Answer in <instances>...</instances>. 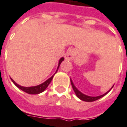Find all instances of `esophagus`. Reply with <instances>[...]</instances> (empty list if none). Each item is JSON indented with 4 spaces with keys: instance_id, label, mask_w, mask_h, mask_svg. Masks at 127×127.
Segmentation results:
<instances>
[{
    "instance_id": "1",
    "label": "esophagus",
    "mask_w": 127,
    "mask_h": 127,
    "mask_svg": "<svg viewBox=\"0 0 127 127\" xmlns=\"http://www.w3.org/2000/svg\"><path fill=\"white\" fill-rule=\"evenodd\" d=\"M75 54V51L73 49H69L66 51V52L64 54V58L67 61H71L73 58Z\"/></svg>"
}]
</instances>
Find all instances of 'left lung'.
I'll use <instances>...</instances> for the list:
<instances>
[{
  "mask_svg": "<svg viewBox=\"0 0 127 127\" xmlns=\"http://www.w3.org/2000/svg\"><path fill=\"white\" fill-rule=\"evenodd\" d=\"M70 80H71V86H72V88L73 89V91H74L76 95L78 98H80V100H82V101H86V102H92V101H96V100H98L99 98H102L103 96H104L105 95H106L107 94L109 93V91L112 90V88H113V86H112V88L109 89V91L106 92L105 93L103 94V95H99V96H88V95H86L85 94L82 93V92H80L78 89H77L76 87H75V86L74 85V84L73 82V81H72L71 78H70Z\"/></svg>",
  "mask_w": 127,
  "mask_h": 127,
  "instance_id": "left-lung-1",
  "label": "left lung"
}]
</instances>
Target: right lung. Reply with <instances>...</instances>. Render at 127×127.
<instances>
[{"instance_id":"right-lung-1","label":"right lung","mask_w":127,"mask_h":127,"mask_svg":"<svg viewBox=\"0 0 127 127\" xmlns=\"http://www.w3.org/2000/svg\"><path fill=\"white\" fill-rule=\"evenodd\" d=\"M64 60V58L63 57L61 58V59L59 60V62H58V67H57V69H56V71L55 73L53 75L52 77H50L48 80H47L45 82H44L43 83H42L41 84H39V85L35 86H31V87H24V86H22L18 84L14 80H13L12 78H11V81L13 82V83L18 88H20V90H22V91H24V92H25L26 93L30 94V95H37V94L41 93H43V92L47 88V87L49 86L50 82H52V80L53 77L54 76V75H55L56 73H57V71H58V68H59V66H60V64H61V63H62Z\"/></svg>"}]
</instances>
